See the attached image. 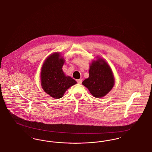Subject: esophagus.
<instances>
[{
	"mask_svg": "<svg viewBox=\"0 0 152 152\" xmlns=\"http://www.w3.org/2000/svg\"><path fill=\"white\" fill-rule=\"evenodd\" d=\"M77 83L78 84H81V83H82V79H80L77 80Z\"/></svg>",
	"mask_w": 152,
	"mask_h": 152,
	"instance_id": "34e87169",
	"label": "esophagus"
}]
</instances>
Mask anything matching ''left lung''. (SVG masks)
Returning <instances> with one entry per match:
<instances>
[{
  "instance_id": "8db88e82",
  "label": "left lung",
  "mask_w": 152,
  "mask_h": 152,
  "mask_svg": "<svg viewBox=\"0 0 152 152\" xmlns=\"http://www.w3.org/2000/svg\"><path fill=\"white\" fill-rule=\"evenodd\" d=\"M115 79L111 68L102 58H99L92 62L89 70V77L82 84L87 87L95 97L105 96L114 86Z\"/></svg>"
}]
</instances>
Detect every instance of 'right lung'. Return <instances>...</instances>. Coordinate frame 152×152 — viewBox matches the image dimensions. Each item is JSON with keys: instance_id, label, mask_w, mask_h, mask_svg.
<instances>
[{"instance_id": "right-lung-1", "label": "right lung", "mask_w": 152, "mask_h": 152, "mask_svg": "<svg viewBox=\"0 0 152 152\" xmlns=\"http://www.w3.org/2000/svg\"><path fill=\"white\" fill-rule=\"evenodd\" d=\"M64 59L58 52L51 54L44 62L41 71L42 87L51 97L61 98L65 91L77 82L70 76H66L62 70Z\"/></svg>"}]
</instances>
